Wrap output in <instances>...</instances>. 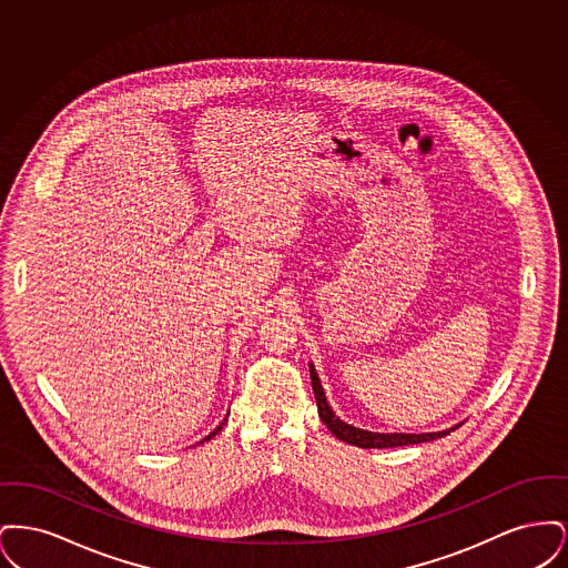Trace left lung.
Returning <instances> with one entry per match:
<instances>
[{"label": "left lung", "mask_w": 568, "mask_h": 568, "mask_svg": "<svg viewBox=\"0 0 568 568\" xmlns=\"http://www.w3.org/2000/svg\"><path fill=\"white\" fill-rule=\"evenodd\" d=\"M311 366V383H313V394H315V400H317V410H320V417L327 426V430L334 434L336 438H341L343 443H349L355 447H362V449H383V447H403V445H417V443H428L434 438H440V436H447L452 430L456 428H449V430H443V433H426V434H381V433H368V430H362V428H353L349 424H345L343 419H338L332 410V406L327 405L325 400L324 387H322V381L317 377V371L313 364Z\"/></svg>", "instance_id": "1"}]
</instances>
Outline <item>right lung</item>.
Here are the masks:
<instances>
[{"label": "right lung", "instance_id": "obj_1", "mask_svg": "<svg viewBox=\"0 0 568 568\" xmlns=\"http://www.w3.org/2000/svg\"><path fill=\"white\" fill-rule=\"evenodd\" d=\"M227 415H230V413H227ZM223 424H225V419H223V422H221V424H219V426H216L215 430H213V433L209 434V436H206V438H202V440H200V443H204V440H211V438H213V436H215L216 433H221V428H223Z\"/></svg>", "mask_w": 568, "mask_h": 568}]
</instances>
